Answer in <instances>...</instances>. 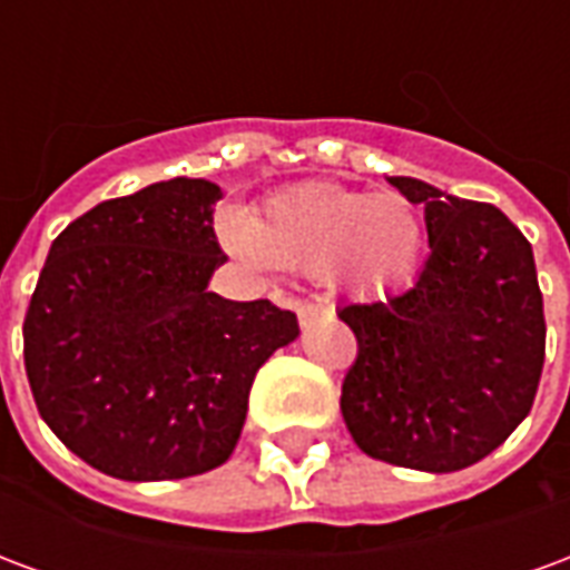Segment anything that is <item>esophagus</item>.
<instances>
[{
	"label": "esophagus",
	"instance_id": "34e87169",
	"mask_svg": "<svg viewBox=\"0 0 570 570\" xmlns=\"http://www.w3.org/2000/svg\"><path fill=\"white\" fill-rule=\"evenodd\" d=\"M326 305H321V302H298L296 305V314H298V323H302V326H308L311 321H317V317H321V314H326Z\"/></svg>",
	"mask_w": 570,
	"mask_h": 570
}]
</instances>
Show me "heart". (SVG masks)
<instances>
[{
  "mask_svg": "<svg viewBox=\"0 0 570 570\" xmlns=\"http://www.w3.org/2000/svg\"><path fill=\"white\" fill-rule=\"evenodd\" d=\"M228 244L256 265L326 274L354 296H382L415 268L424 223L400 191L302 183L274 195L253 223L228 225Z\"/></svg>",
  "mask_w": 570,
  "mask_h": 570,
  "instance_id": "heart-1",
  "label": "heart"
}]
</instances>
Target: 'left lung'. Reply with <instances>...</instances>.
Here are the masks:
<instances>
[{
	"label": "left lung",
	"mask_w": 570,
	"mask_h": 570,
	"mask_svg": "<svg viewBox=\"0 0 570 570\" xmlns=\"http://www.w3.org/2000/svg\"><path fill=\"white\" fill-rule=\"evenodd\" d=\"M424 207L430 256L419 281L338 317L357 335L342 415L363 452L428 473L476 464L538 394L547 321L534 253L494 204L391 176Z\"/></svg>",
	"instance_id": "1"
}]
</instances>
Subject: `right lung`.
Listing matches in <instances>:
<instances>
[{"label":"right lung","instance_id":"1","mask_svg":"<svg viewBox=\"0 0 570 570\" xmlns=\"http://www.w3.org/2000/svg\"><path fill=\"white\" fill-rule=\"evenodd\" d=\"M207 179L112 198L51 244L23 321V366L45 424L100 473L161 482L235 452L253 379L298 335L268 298L207 293L228 256Z\"/></svg>","mask_w":570,"mask_h":570}]
</instances>
